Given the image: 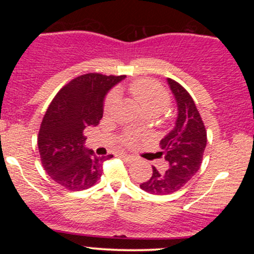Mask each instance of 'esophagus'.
I'll use <instances>...</instances> for the list:
<instances>
[{
  "instance_id": "obj_1",
  "label": "esophagus",
  "mask_w": 254,
  "mask_h": 254,
  "mask_svg": "<svg viewBox=\"0 0 254 254\" xmlns=\"http://www.w3.org/2000/svg\"><path fill=\"white\" fill-rule=\"evenodd\" d=\"M121 157L122 159H123V161H125V162H129V164H131V162H133V161H136V157L133 156V155H127V154H121Z\"/></svg>"
}]
</instances>
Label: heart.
<instances>
[{
  "mask_svg": "<svg viewBox=\"0 0 254 254\" xmlns=\"http://www.w3.org/2000/svg\"><path fill=\"white\" fill-rule=\"evenodd\" d=\"M127 90L139 106L149 116L161 113L171 103V94L161 83L153 78H138L129 84ZM116 103V95L109 94L104 101V112L109 113ZM137 137L133 133H127L123 142L127 145L135 144Z\"/></svg>",
  "mask_w": 254,
  "mask_h": 254,
  "instance_id": "1",
  "label": "heart"
}]
</instances>
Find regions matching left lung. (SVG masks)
<instances>
[{"mask_svg":"<svg viewBox=\"0 0 254 254\" xmlns=\"http://www.w3.org/2000/svg\"><path fill=\"white\" fill-rule=\"evenodd\" d=\"M178 105L176 127L160 142V155L168 162L161 173L153 167L150 179L139 188L151 194H170L185 186L197 173L206 147V130L193 99L180 83L167 78Z\"/></svg>","mask_w":254,"mask_h":254,"instance_id":"1","label":"left lung"}]
</instances>
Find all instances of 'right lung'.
Returning a JSON list of instances; mask_svg holds the SVG:
<instances>
[{
  "mask_svg": "<svg viewBox=\"0 0 254 254\" xmlns=\"http://www.w3.org/2000/svg\"><path fill=\"white\" fill-rule=\"evenodd\" d=\"M124 77L81 75L62 87L49 105L38 133L40 161L51 179L66 190L92 188L101 177L103 162L113 156L100 157L86 149L83 131L99 124L105 95Z\"/></svg>",
  "mask_w": 254,
  "mask_h": 254,
  "instance_id": "right-lung-1",
  "label": "right lung"
}]
</instances>
